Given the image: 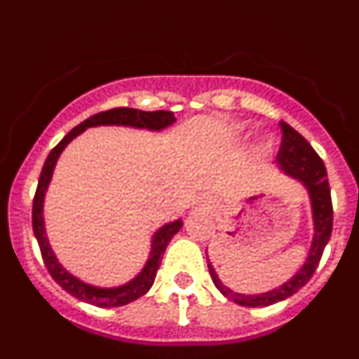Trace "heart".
<instances>
[{
  "label": "heart",
  "instance_id": "b5f03b06",
  "mask_svg": "<svg viewBox=\"0 0 359 359\" xmlns=\"http://www.w3.org/2000/svg\"><path fill=\"white\" fill-rule=\"evenodd\" d=\"M241 131H244V126H241V128H237V133H241Z\"/></svg>",
  "mask_w": 359,
  "mask_h": 359
}]
</instances>
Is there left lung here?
I'll list each match as a JSON object with an SVG mask.
<instances>
[{
    "label": "left lung",
    "mask_w": 359,
    "mask_h": 359,
    "mask_svg": "<svg viewBox=\"0 0 359 359\" xmlns=\"http://www.w3.org/2000/svg\"><path fill=\"white\" fill-rule=\"evenodd\" d=\"M282 129V144L280 151L277 154V165L278 169L286 176L293 177L297 182L304 185L307 190L311 203V214H313V241H311V248L307 253L306 261H304L302 268L298 269L297 273L280 284L278 287L266 293L259 294H244L236 293L233 290L226 287L221 282L219 275L215 273L214 266L208 261V271L214 280L215 287L226 298H230L231 302L239 304L244 307H266L271 304L282 302L290 298L291 294L297 293L298 290H302L306 286L309 278L313 277L315 269L318 268V262L322 259V253L327 246L329 239H331L332 231V203H331V189H329L327 182V170L323 165L322 158L315 152V149L311 147L309 142L304 138L298 131H294L290 123L280 122Z\"/></svg>",
    "instance_id": "left-lung-1"
}]
</instances>
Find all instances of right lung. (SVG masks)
<instances>
[{
  "label": "right lung",
  "instance_id": "1",
  "mask_svg": "<svg viewBox=\"0 0 359 359\" xmlns=\"http://www.w3.org/2000/svg\"><path fill=\"white\" fill-rule=\"evenodd\" d=\"M176 122L174 118V113L170 111H142V109H133V107H115V109L102 111V113H97V115L90 116L88 120H84L82 123H79L77 128H73L68 135L62 138L55 147L50 151L48 158L44 161L43 170H41L39 185L36 190V198H34V208H32V226H34V236H36L37 243H39L41 255H43V261L48 268L50 275L53 277V280L59 284L65 291H68L69 294H73L75 298L82 300V302H88L91 306L97 307H118L126 306V304L133 302L136 298L144 297L151 286L154 284V278H156L158 268L161 264V259H163V253L169 246L170 239L176 236L177 231L182 230L183 221L182 219H176V221H170V223L163 224L161 228H158L154 231L151 241V252H149V259L145 262V266L142 268V271L136 275L135 278H131L129 282L122 284V286L116 287H98L91 286V284H86L84 280L77 278L73 273H69L68 269L59 262V259L53 253L52 246L48 243V237H46V228H44V196H46V190H48L50 182H52L53 169H55L57 160L62 154V151L66 149V145L77 138L81 133H84L88 128H98V126H123V128H135V129H147V131H163L169 126Z\"/></svg>",
  "mask_w": 359,
  "mask_h": 359
}]
</instances>
